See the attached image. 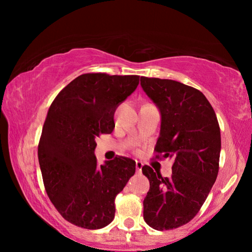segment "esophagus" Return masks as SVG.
<instances>
[{"mask_svg": "<svg viewBox=\"0 0 252 252\" xmlns=\"http://www.w3.org/2000/svg\"><path fill=\"white\" fill-rule=\"evenodd\" d=\"M142 167H143V163H142L141 161H135L136 172H138V173H141V171H142Z\"/></svg>", "mask_w": 252, "mask_h": 252, "instance_id": "obj_1", "label": "esophagus"}]
</instances>
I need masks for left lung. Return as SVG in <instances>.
<instances>
[{"label":"left lung","mask_w":252,"mask_h":252,"mask_svg":"<svg viewBox=\"0 0 252 252\" xmlns=\"http://www.w3.org/2000/svg\"><path fill=\"white\" fill-rule=\"evenodd\" d=\"M140 81L160 111L155 150L161 159L173 161L170 178L149 165L142 168L150 182L143 219L162 231L189 222L206 201L219 171L220 127L211 104L197 89L167 79L141 76Z\"/></svg>","instance_id":"1"}]
</instances>
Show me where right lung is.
<instances>
[{"label": "right lung", "instance_id": "1", "mask_svg": "<svg viewBox=\"0 0 252 252\" xmlns=\"http://www.w3.org/2000/svg\"><path fill=\"white\" fill-rule=\"evenodd\" d=\"M138 84V75L82 74L50 106L37 149L42 178L53 206L78 227L112 222L117 194L135 172V161L126 157L97 165L94 150L96 136L113 131L114 112Z\"/></svg>", "mask_w": 252, "mask_h": 252}]
</instances>
